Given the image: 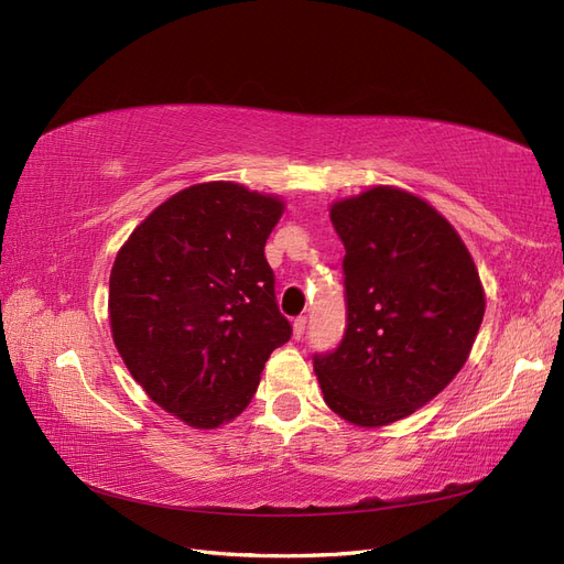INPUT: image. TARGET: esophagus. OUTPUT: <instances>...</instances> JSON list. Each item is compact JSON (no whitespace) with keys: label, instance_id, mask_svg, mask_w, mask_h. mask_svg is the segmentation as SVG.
Listing matches in <instances>:
<instances>
[{"label":"esophagus","instance_id":"1","mask_svg":"<svg viewBox=\"0 0 564 564\" xmlns=\"http://www.w3.org/2000/svg\"><path fill=\"white\" fill-rule=\"evenodd\" d=\"M305 329H308V317H296L294 319V338L301 340L305 336Z\"/></svg>","mask_w":564,"mask_h":564}]
</instances>
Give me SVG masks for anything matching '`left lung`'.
<instances>
[{"label":"left lung","instance_id":"obj_1","mask_svg":"<svg viewBox=\"0 0 564 564\" xmlns=\"http://www.w3.org/2000/svg\"><path fill=\"white\" fill-rule=\"evenodd\" d=\"M346 334L313 367L332 412L362 429L409 416L456 377L485 315L480 275L429 202L379 185L340 199Z\"/></svg>","mask_w":564,"mask_h":564}]
</instances>
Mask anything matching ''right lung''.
<instances>
[{
	"mask_svg": "<svg viewBox=\"0 0 564 564\" xmlns=\"http://www.w3.org/2000/svg\"><path fill=\"white\" fill-rule=\"evenodd\" d=\"M282 212L245 185L199 183L160 204L117 253L115 346L150 400L195 429L242 414L292 336L263 253Z\"/></svg>",
	"mask_w": 564,
	"mask_h": 564,
	"instance_id": "add662e5",
	"label": "right lung"
}]
</instances>
